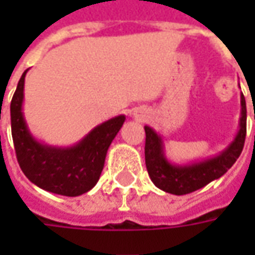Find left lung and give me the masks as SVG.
<instances>
[{
	"instance_id": "1",
	"label": "left lung",
	"mask_w": 255,
	"mask_h": 255,
	"mask_svg": "<svg viewBox=\"0 0 255 255\" xmlns=\"http://www.w3.org/2000/svg\"><path fill=\"white\" fill-rule=\"evenodd\" d=\"M241 118L240 128L234 140L217 156L200 160V162L176 164L167 160L164 154V144L160 134L153 130L150 126H144L146 144H144V160L146 169L154 183L160 190L181 196L189 194L209 184L210 181L221 177L226 171L239 159L243 152L246 132H247V109L246 99L241 93ZM255 119V116H254Z\"/></svg>"
}]
</instances>
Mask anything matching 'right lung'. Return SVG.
Returning <instances> with one entry per match:
<instances>
[{
	"instance_id": "add662e5",
	"label": "right lung",
	"mask_w": 255,
	"mask_h": 255,
	"mask_svg": "<svg viewBox=\"0 0 255 255\" xmlns=\"http://www.w3.org/2000/svg\"><path fill=\"white\" fill-rule=\"evenodd\" d=\"M25 71L11 101V132L15 153L24 174L38 187L55 194L76 197L98 183L106 153L125 123L119 115L98 125L82 140L58 147L36 140L31 134L22 113Z\"/></svg>"
}]
</instances>
